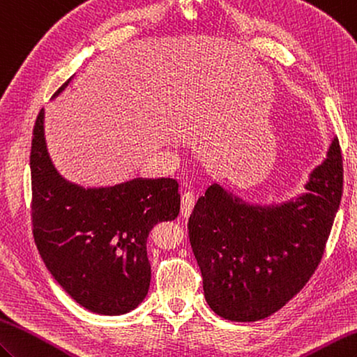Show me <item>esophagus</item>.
I'll return each mask as SVG.
<instances>
[{"label": "esophagus", "mask_w": 357, "mask_h": 357, "mask_svg": "<svg viewBox=\"0 0 357 357\" xmlns=\"http://www.w3.org/2000/svg\"><path fill=\"white\" fill-rule=\"evenodd\" d=\"M197 197L192 191H188L183 195H181V213H183L185 217H188L189 213H191L194 204H195Z\"/></svg>", "instance_id": "obj_1"}]
</instances>
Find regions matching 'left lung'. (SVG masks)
Segmentation results:
<instances>
[{
    "instance_id": "8db88e82",
    "label": "left lung",
    "mask_w": 357,
    "mask_h": 357,
    "mask_svg": "<svg viewBox=\"0 0 357 357\" xmlns=\"http://www.w3.org/2000/svg\"><path fill=\"white\" fill-rule=\"evenodd\" d=\"M339 140L305 185L280 206H250L218 185L206 189L188 221L204 298L218 316L253 322L278 312L319 266L342 199Z\"/></svg>"
}]
</instances>
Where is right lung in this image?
I'll use <instances>...</instances> for the list:
<instances>
[{"instance_id": "1", "label": "right lung", "mask_w": 357, "mask_h": 357, "mask_svg": "<svg viewBox=\"0 0 357 357\" xmlns=\"http://www.w3.org/2000/svg\"><path fill=\"white\" fill-rule=\"evenodd\" d=\"M30 172L31 231L53 278L90 312L122 314L136 308L151 281L148 234L158 221L177 218L178 181L134 178L99 189L68 183L47 153L44 108L33 126Z\"/></svg>"}]
</instances>
